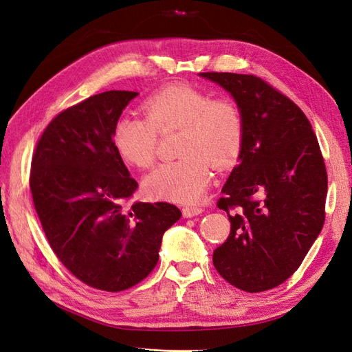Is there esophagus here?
<instances>
[{
	"label": "esophagus",
	"mask_w": 352,
	"mask_h": 352,
	"mask_svg": "<svg viewBox=\"0 0 352 352\" xmlns=\"http://www.w3.org/2000/svg\"><path fill=\"white\" fill-rule=\"evenodd\" d=\"M204 211L202 210L201 207H184L182 208V212H184V217H186V219H190V217H195V216H198V214H201V212Z\"/></svg>",
	"instance_id": "1"
}]
</instances>
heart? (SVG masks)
<instances>
[{"instance_id":"obj_1","label":"heart","mask_w":352,"mask_h":352,"mask_svg":"<svg viewBox=\"0 0 352 352\" xmlns=\"http://www.w3.org/2000/svg\"><path fill=\"white\" fill-rule=\"evenodd\" d=\"M145 117L122 116L113 129L116 151L129 166L150 167L158 133L179 131L177 154L144 179L148 197L180 204L197 202L207 190L211 167L229 168L242 151L245 122L239 105L206 91L175 85L160 89L142 104Z\"/></svg>"}]
</instances>
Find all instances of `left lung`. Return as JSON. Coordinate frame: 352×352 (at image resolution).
Wrapping results in <instances>:
<instances>
[{"mask_svg": "<svg viewBox=\"0 0 352 352\" xmlns=\"http://www.w3.org/2000/svg\"><path fill=\"white\" fill-rule=\"evenodd\" d=\"M236 101L245 135L217 207L230 233L212 252L226 282L263 292L289 279L322 232L327 173L311 123L298 105L254 74L199 73Z\"/></svg>", "mask_w": 352, "mask_h": 352, "instance_id": "obj_1", "label": "left lung"}]
</instances>
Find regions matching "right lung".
I'll return each instance as SVG.
<instances>
[{"label": "right lung", "mask_w": 352, "mask_h": 352, "mask_svg": "<svg viewBox=\"0 0 352 352\" xmlns=\"http://www.w3.org/2000/svg\"><path fill=\"white\" fill-rule=\"evenodd\" d=\"M136 95L107 91L61 111L32 157L30 192L50 247L73 276L107 292L153 272L164 232L182 216L168 202L124 204L138 182L113 129Z\"/></svg>", "instance_id": "right-lung-1"}]
</instances>
